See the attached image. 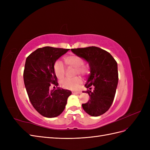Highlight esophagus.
Here are the masks:
<instances>
[{"label": "esophagus", "instance_id": "1", "mask_svg": "<svg viewBox=\"0 0 150 150\" xmlns=\"http://www.w3.org/2000/svg\"><path fill=\"white\" fill-rule=\"evenodd\" d=\"M72 93L74 94H81V91H77V92H72Z\"/></svg>", "mask_w": 150, "mask_h": 150}]
</instances>
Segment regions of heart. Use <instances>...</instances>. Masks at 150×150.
Segmentation results:
<instances>
[{"mask_svg": "<svg viewBox=\"0 0 150 150\" xmlns=\"http://www.w3.org/2000/svg\"><path fill=\"white\" fill-rule=\"evenodd\" d=\"M66 64L74 68V74L85 76L88 73V69L83 66L84 61L82 58L76 55H70L65 57ZM54 71L57 78L62 79L65 75L66 69L62 62L57 60L54 64ZM82 83V80L79 77L74 78H65L61 81L60 84L63 88L70 90L78 89Z\"/></svg>", "mask_w": 150, "mask_h": 150, "instance_id": "1", "label": "heart"}]
</instances>
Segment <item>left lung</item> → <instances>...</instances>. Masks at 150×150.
Returning <instances> with one entry per match:
<instances>
[{"mask_svg": "<svg viewBox=\"0 0 150 150\" xmlns=\"http://www.w3.org/2000/svg\"><path fill=\"white\" fill-rule=\"evenodd\" d=\"M71 51L88 63L90 74L85 86L90 99L83 104L86 112L91 116L105 113L114 100L118 83L117 62L108 52L95 46L72 49ZM94 89L90 90L91 86Z\"/></svg>", "mask_w": 150, "mask_h": 150, "instance_id": "8db88e82", "label": "left lung"}]
</instances>
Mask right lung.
<instances>
[{
	"instance_id": "add662e5",
	"label": "right lung",
	"mask_w": 150,
	"mask_h": 150,
	"mask_svg": "<svg viewBox=\"0 0 150 150\" xmlns=\"http://www.w3.org/2000/svg\"><path fill=\"white\" fill-rule=\"evenodd\" d=\"M69 49L46 46L39 48L27 57L24 81L29 100L35 110L46 117L60 115L65 109L71 91L60 89L50 90L51 84L57 86L54 64Z\"/></svg>"
}]
</instances>
